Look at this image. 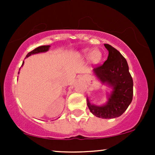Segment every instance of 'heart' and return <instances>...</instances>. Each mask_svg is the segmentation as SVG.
<instances>
[{
  "label": "heart",
  "mask_w": 155,
  "mask_h": 155,
  "mask_svg": "<svg viewBox=\"0 0 155 155\" xmlns=\"http://www.w3.org/2000/svg\"><path fill=\"white\" fill-rule=\"evenodd\" d=\"M85 54L87 55L88 57H90L92 61L94 62L99 61V60L101 58L100 51H85Z\"/></svg>",
  "instance_id": "1"
}]
</instances>
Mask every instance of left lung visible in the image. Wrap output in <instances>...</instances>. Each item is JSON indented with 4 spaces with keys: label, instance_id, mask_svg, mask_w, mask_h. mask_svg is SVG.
Returning a JSON list of instances; mask_svg holds the SVG:
<instances>
[{
    "label": "left lung",
    "instance_id": "1",
    "mask_svg": "<svg viewBox=\"0 0 155 155\" xmlns=\"http://www.w3.org/2000/svg\"><path fill=\"white\" fill-rule=\"evenodd\" d=\"M108 51L107 60L102 65L94 68L95 75L113 87V92L108 103L102 106L90 104L87 106L92 114L103 119L116 118L126 111L133 100V81L129 72L127 60L115 48L109 44H104Z\"/></svg>",
    "mask_w": 155,
    "mask_h": 155
}]
</instances>
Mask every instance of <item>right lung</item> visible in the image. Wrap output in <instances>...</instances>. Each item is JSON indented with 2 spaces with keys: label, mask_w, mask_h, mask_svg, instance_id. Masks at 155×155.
<instances>
[{
  "label": "right lung",
  "mask_w": 155,
  "mask_h": 155,
  "mask_svg": "<svg viewBox=\"0 0 155 155\" xmlns=\"http://www.w3.org/2000/svg\"><path fill=\"white\" fill-rule=\"evenodd\" d=\"M49 47H50V46H41V47L35 48V49H33V51H30V52L26 55V58H28V57H29L30 55L31 54H37V53H39V52H44V51H48V49H49ZM23 63H24V61H23L22 64Z\"/></svg>",
  "instance_id": "right-lung-1"
}]
</instances>
